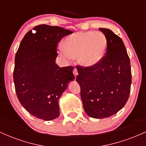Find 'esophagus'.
I'll use <instances>...</instances> for the list:
<instances>
[{
	"label": "esophagus",
	"mask_w": 146,
	"mask_h": 146,
	"mask_svg": "<svg viewBox=\"0 0 146 146\" xmlns=\"http://www.w3.org/2000/svg\"><path fill=\"white\" fill-rule=\"evenodd\" d=\"M73 74H74V75H75V78H76V76H77V75H78V70H77L76 68H75L74 69H73Z\"/></svg>",
	"instance_id": "34e87169"
}]
</instances>
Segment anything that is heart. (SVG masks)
Returning a JSON list of instances; mask_svg holds the SVG:
<instances>
[{
  "label": "heart",
  "mask_w": 146,
  "mask_h": 146,
  "mask_svg": "<svg viewBox=\"0 0 146 146\" xmlns=\"http://www.w3.org/2000/svg\"><path fill=\"white\" fill-rule=\"evenodd\" d=\"M108 42L100 31H84L70 35L60 46V53L68 58H77L84 67L94 66L101 62L106 53Z\"/></svg>",
  "instance_id": "b5f03b06"
}]
</instances>
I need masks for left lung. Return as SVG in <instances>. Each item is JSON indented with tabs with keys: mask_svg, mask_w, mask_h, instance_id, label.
I'll list each match as a JSON object with an SVG mask.
<instances>
[{
	"mask_svg": "<svg viewBox=\"0 0 146 146\" xmlns=\"http://www.w3.org/2000/svg\"><path fill=\"white\" fill-rule=\"evenodd\" d=\"M100 30L108 42L105 56L92 67L76 66L84 109L95 119L110 117L121 110L128 100L132 82L130 58L122 40L111 30Z\"/></svg>",
	"mask_w": 146,
	"mask_h": 146,
	"instance_id": "left-lung-1",
	"label": "left lung"
}]
</instances>
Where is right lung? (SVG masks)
Segmentation results:
<instances>
[{
  "label": "right lung",
  "mask_w": 146,
  "mask_h": 146,
  "mask_svg": "<svg viewBox=\"0 0 146 146\" xmlns=\"http://www.w3.org/2000/svg\"><path fill=\"white\" fill-rule=\"evenodd\" d=\"M25 34L16 56L14 82L21 105L33 116L50 121L60 115L59 101L69 82L75 79L73 66L56 64L57 46L72 31L40 25Z\"/></svg>",
  "instance_id": "right-lung-1"
}]
</instances>
